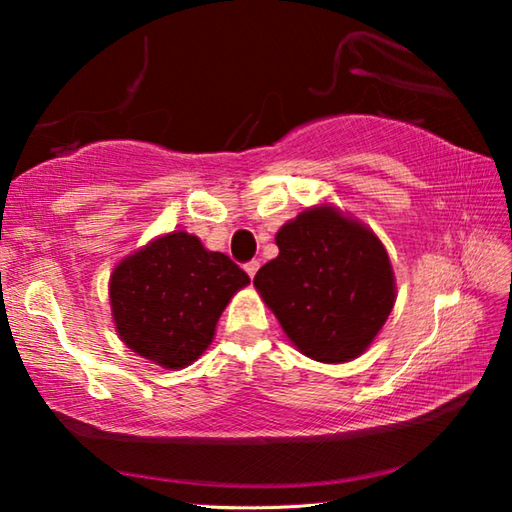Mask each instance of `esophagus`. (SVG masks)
<instances>
[{
	"mask_svg": "<svg viewBox=\"0 0 512 512\" xmlns=\"http://www.w3.org/2000/svg\"><path fill=\"white\" fill-rule=\"evenodd\" d=\"M244 268H246V273H248L250 277H255V273L259 271V262H257V259H253V262H248Z\"/></svg>",
	"mask_w": 512,
	"mask_h": 512,
	"instance_id": "1",
	"label": "esophagus"
}]
</instances>
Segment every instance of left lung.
Listing matches in <instances>:
<instances>
[{
  "label": "left lung",
  "instance_id": "1",
  "mask_svg": "<svg viewBox=\"0 0 512 512\" xmlns=\"http://www.w3.org/2000/svg\"><path fill=\"white\" fill-rule=\"evenodd\" d=\"M280 255L253 284L307 357L357 359L375 341L395 305V275L379 237L332 205H316L275 235Z\"/></svg>",
  "mask_w": 512,
  "mask_h": 512
}]
</instances>
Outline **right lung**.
Segmentation results:
<instances>
[{
    "mask_svg": "<svg viewBox=\"0 0 512 512\" xmlns=\"http://www.w3.org/2000/svg\"><path fill=\"white\" fill-rule=\"evenodd\" d=\"M248 282L228 255L173 230L115 266L108 284L112 320L133 352L178 370L210 348L223 309Z\"/></svg>",
    "mask_w": 512,
    "mask_h": 512,
    "instance_id": "right-lung-1",
    "label": "right lung"
}]
</instances>
